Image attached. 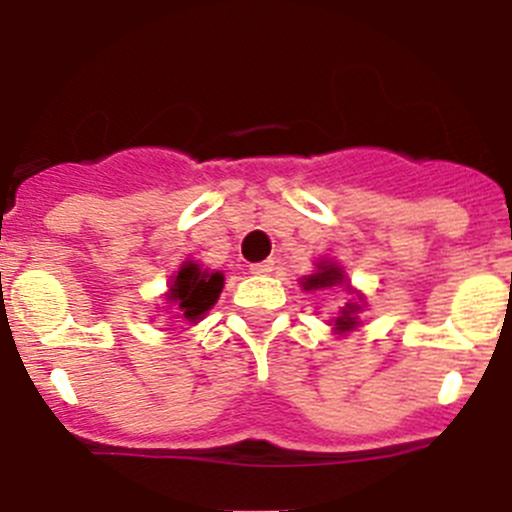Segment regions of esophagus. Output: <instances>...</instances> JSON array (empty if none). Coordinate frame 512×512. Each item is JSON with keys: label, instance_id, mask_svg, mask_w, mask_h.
I'll list each match as a JSON object with an SVG mask.
<instances>
[{"label": "esophagus", "instance_id": "esophagus-1", "mask_svg": "<svg viewBox=\"0 0 512 512\" xmlns=\"http://www.w3.org/2000/svg\"><path fill=\"white\" fill-rule=\"evenodd\" d=\"M272 270H275V260L255 262V265H250V272H252V275H270Z\"/></svg>", "mask_w": 512, "mask_h": 512}]
</instances>
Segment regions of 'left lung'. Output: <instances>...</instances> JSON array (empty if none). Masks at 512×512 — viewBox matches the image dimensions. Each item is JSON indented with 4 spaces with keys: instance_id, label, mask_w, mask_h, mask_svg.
<instances>
[{
    "instance_id": "left-lung-1",
    "label": "left lung",
    "mask_w": 512,
    "mask_h": 512,
    "mask_svg": "<svg viewBox=\"0 0 512 512\" xmlns=\"http://www.w3.org/2000/svg\"><path fill=\"white\" fill-rule=\"evenodd\" d=\"M344 282V275L342 270H339L337 265H332V262H319V272H314V275L304 277L302 280V287L304 289H329V287H337ZM356 312H359V304H347V307L342 309V317H337V324H334V329L337 332H352L356 327Z\"/></svg>"
}]
</instances>
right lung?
Here are the masks:
<instances>
[{
	"instance_id": "add662e5",
	"label": "right lung",
	"mask_w": 512,
	"mask_h": 512,
	"mask_svg": "<svg viewBox=\"0 0 512 512\" xmlns=\"http://www.w3.org/2000/svg\"><path fill=\"white\" fill-rule=\"evenodd\" d=\"M223 280L225 277L220 272H205L195 262H185L170 282L168 299L183 312L185 319L195 322L218 302Z\"/></svg>"
}]
</instances>
